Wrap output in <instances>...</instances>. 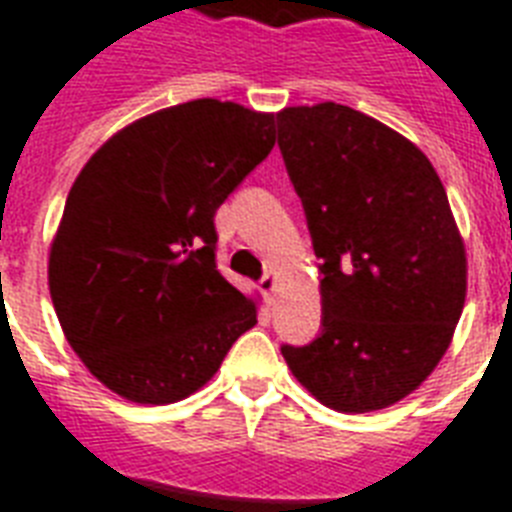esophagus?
I'll list each match as a JSON object with an SVG mask.
<instances>
[{"label":"esophagus","mask_w":512,"mask_h":512,"mask_svg":"<svg viewBox=\"0 0 512 512\" xmlns=\"http://www.w3.org/2000/svg\"><path fill=\"white\" fill-rule=\"evenodd\" d=\"M260 290H263V295L273 303V295H276V290H279V279L273 276V273H265L263 279H260Z\"/></svg>","instance_id":"esophagus-1"}]
</instances>
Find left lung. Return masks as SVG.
Segmentation results:
<instances>
[{"label": "left lung", "mask_w": 512, "mask_h": 512, "mask_svg": "<svg viewBox=\"0 0 512 512\" xmlns=\"http://www.w3.org/2000/svg\"><path fill=\"white\" fill-rule=\"evenodd\" d=\"M287 174L319 263L322 333L284 346L287 368L341 413L389 408L451 346L467 298V252L424 152L335 101L276 115Z\"/></svg>", "instance_id": "left-lung-1"}]
</instances>
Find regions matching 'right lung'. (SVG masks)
Here are the masks:
<instances>
[{"label": "right lung", "mask_w": 512, "mask_h": 512, "mask_svg": "<svg viewBox=\"0 0 512 512\" xmlns=\"http://www.w3.org/2000/svg\"><path fill=\"white\" fill-rule=\"evenodd\" d=\"M273 144V112L195 99L120 128L74 179L50 298L74 354L123 400H185L257 325V300L217 271L214 214Z\"/></svg>", "instance_id": "1"}]
</instances>
